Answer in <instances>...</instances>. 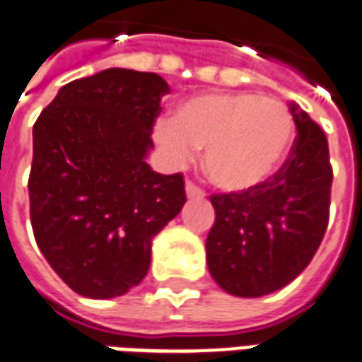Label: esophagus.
I'll use <instances>...</instances> for the list:
<instances>
[{"mask_svg":"<svg viewBox=\"0 0 362 362\" xmlns=\"http://www.w3.org/2000/svg\"><path fill=\"white\" fill-rule=\"evenodd\" d=\"M186 196L188 198H204L206 192L199 188V186H196L194 182H186Z\"/></svg>","mask_w":362,"mask_h":362,"instance_id":"1","label":"esophagus"}]
</instances>
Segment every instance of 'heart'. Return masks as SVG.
<instances>
[{"label":"heart","mask_w":362,"mask_h":362,"mask_svg":"<svg viewBox=\"0 0 362 362\" xmlns=\"http://www.w3.org/2000/svg\"><path fill=\"white\" fill-rule=\"evenodd\" d=\"M155 137L176 163L206 148L209 180L225 192H247L280 168L294 119L284 103L257 93H204L180 103L174 119L158 121Z\"/></svg>","instance_id":"heart-1"}]
</instances>
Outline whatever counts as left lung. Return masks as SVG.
Listing matches in <instances>:
<instances>
[{
	"label": "left lung",
	"instance_id": "left-lung-1",
	"mask_svg": "<svg viewBox=\"0 0 362 362\" xmlns=\"http://www.w3.org/2000/svg\"><path fill=\"white\" fill-rule=\"evenodd\" d=\"M298 135L286 163L247 192L214 194L207 269L227 294L259 298L290 284L310 264L329 221L333 170L322 127L294 102Z\"/></svg>",
	"mask_w": 362,
	"mask_h": 362
}]
</instances>
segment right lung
I'll list each match as a JSON object with an SVG mask.
<instances>
[{
  "instance_id": "right-lung-1",
  "label": "right lung",
  "mask_w": 362,
  "mask_h": 362,
  "mask_svg": "<svg viewBox=\"0 0 362 362\" xmlns=\"http://www.w3.org/2000/svg\"><path fill=\"white\" fill-rule=\"evenodd\" d=\"M168 84L107 68L58 90L33 127L29 202L35 241L76 294H127L151 243L186 204L184 176L146 164Z\"/></svg>"
}]
</instances>
